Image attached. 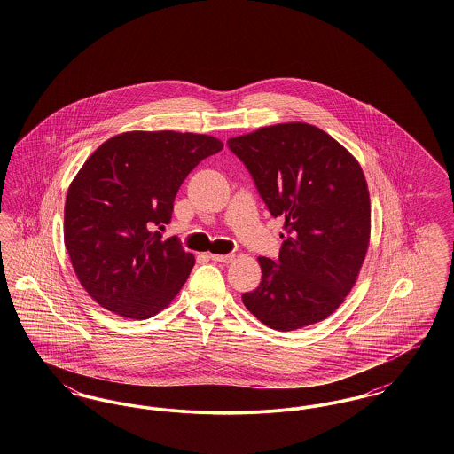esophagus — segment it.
Listing matches in <instances>:
<instances>
[{
  "label": "esophagus",
  "instance_id": "esophagus-1",
  "mask_svg": "<svg viewBox=\"0 0 454 454\" xmlns=\"http://www.w3.org/2000/svg\"><path fill=\"white\" fill-rule=\"evenodd\" d=\"M209 259L215 260V262H219V263H230V262H233L235 259V255H217V254H211L209 255Z\"/></svg>",
  "mask_w": 454,
  "mask_h": 454
}]
</instances>
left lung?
I'll use <instances>...</instances> for the list:
<instances>
[{
  "mask_svg": "<svg viewBox=\"0 0 454 454\" xmlns=\"http://www.w3.org/2000/svg\"><path fill=\"white\" fill-rule=\"evenodd\" d=\"M270 215L284 217L279 260L259 257L247 309L279 332L318 324L359 278L371 238V202L359 161L330 134L286 122L230 137Z\"/></svg>",
  "mask_w": 454,
  "mask_h": 454,
  "instance_id": "left-lung-1",
  "label": "left lung"
}]
</instances>
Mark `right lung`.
<instances>
[{"label":"right lung","instance_id":"obj_1","mask_svg":"<svg viewBox=\"0 0 454 454\" xmlns=\"http://www.w3.org/2000/svg\"><path fill=\"white\" fill-rule=\"evenodd\" d=\"M223 141L207 134L129 130L90 154L65 204V245L88 294L108 311L146 320L167 308L195 259L158 228L172 219L185 176Z\"/></svg>","mask_w":454,"mask_h":454}]
</instances>
